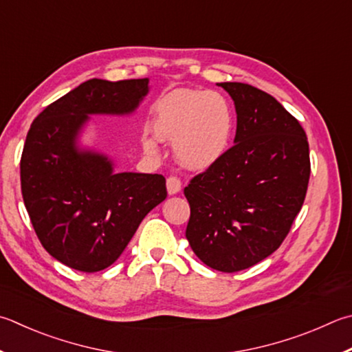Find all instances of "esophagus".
I'll list each match as a JSON object with an SVG mask.
<instances>
[{
	"label": "esophagus",
	"mask_w": 352,
	"mask_h": 352,
	"mask_svg": "<svg viewBox=\"0 0 352 352\" xmlns=\"http://www.w3.org/2000/svg\"><path fill=\"white\" fill-rule=\"evenodd\" d=\"M166 188H168V194L169 195H175L182 190V182L180 178H177L174 175H170L168 180H166Z\"/></svg>",
	"instance_id": "obj_1"
}]
</instances>
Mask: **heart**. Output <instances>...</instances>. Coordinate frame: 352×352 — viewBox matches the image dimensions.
I'll return each instance as SVG.
<instances>
[{"label":"heart","mask_w":352,"mask_h":352,"mask_svg":"<svg viewBox=\"0 0 352 352\" xmlns=\"http://www.w3.org/2000/svg\"><path fill=\"white\" fill-rule=\"evenodd\" d=\"M154 129L160 140L175 144L183 166L204 170L226 154L234 117L228 100L219 92L178 91L160 103ZM144 146L155 151L152 140H146Z\"/></svg>","instance_id":"b5f03b06"}]
</instances>
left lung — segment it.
I'll list each match as a JSON object with an SVG mask.
<instances>
[{
  "mask_svg": "<svg viewBox=\"0 0 352 352\" xmlns=\"http://www.w3.org/2000/svg\"><path fill=\"white\" fill-rule=\"evenodd\" d=\"M234 100V146L184 188L186 239L204 265L248 270L277 251L308 189L309 144L278 101L245 82H217Z\"/></svg>",
  "mask_w": 352,
  "mask_h": 352,
  "instance_id": "obj_1",
  "label": "left lung"
}]
</instances>
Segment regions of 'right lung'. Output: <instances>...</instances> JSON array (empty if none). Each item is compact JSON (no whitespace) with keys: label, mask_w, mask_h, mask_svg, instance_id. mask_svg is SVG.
Returning a JSON list of instances; mask_svg holds the SVG:
<instances>
[{"label":"right lung","mask_w":352,"mask_h":352,"mask_svg":"<svg viewBox=\"0 0 352 352\" xmlns=\"http://www.w3.org/2000/svg\"><path fill=\"white\" fill-rule=\"evenodd\" d=\"M149 78H92L49 104L32 123L21 155V192L43 248L72 270L97 272L117 260L166 192L160 174L115 172L112 160L81 148L91 115H129Z\"/></svg>","instance_id":"right-lung-1"}]
</instances>
